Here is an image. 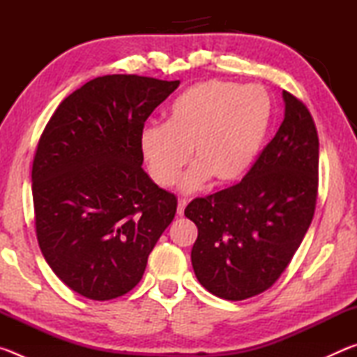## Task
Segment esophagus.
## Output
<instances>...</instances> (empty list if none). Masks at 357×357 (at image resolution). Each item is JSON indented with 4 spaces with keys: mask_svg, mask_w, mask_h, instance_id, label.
Listing matches in <instances>:
<instances>
[{
    "mask_svg": "<svg viewBox=\"0 0 357 357\" xmlns=\"http://www.w3.org/2000/svg\"><path fill=\"white\" fill-rule=\"evenodd\" d=\"M185 206H187V200L185 198H179L178 200V215H183L184 214V209H185Z\"/></svg>",
    "mask_w": 357,
    "mask_h": 357,
    "instance_id": "obj_1",
    "label": "esophagus"
}]
</instances>
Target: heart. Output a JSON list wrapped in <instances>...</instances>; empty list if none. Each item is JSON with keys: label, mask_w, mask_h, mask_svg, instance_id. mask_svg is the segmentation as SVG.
Listing matches in <instances>:
<instances>
[{"label": "heart", "mask_w": 357, "mask_h": 357, "mask_svg": "<svg viewBox=\"0 0 357 357\" xmlns=\"http://www.w3.org/2000/svg\"><path fill=\"white\" fill-rule=\"evenodd\" d=\"M271 121V100L259 86L208 80L173 100L165 124L140 132V151L149 176L170 187L190 159L181 190L193 192L214 178L229 184L244 176L261 149Z\"/></svg>", "instance_id": "obj_1"}]
</instances>
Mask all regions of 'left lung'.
<instances>
[{"instance_id":"left-lung-1","label":"left lung","mask_w":357,"mask_h":357,"mask_svg":"<svg viewBox=\"0 0 357 357\" xmlns=\"http://www.w3.org/2000/svg\"><path fill=\"white\" fill-rule=\"evenodd\" d=\"M282 96L285 118L243 181L195 198L184 211L198 228L193 271L217 298L243 301L273 287L315 214L317 128L299 99Z\"/></svg>"}]
</instances>
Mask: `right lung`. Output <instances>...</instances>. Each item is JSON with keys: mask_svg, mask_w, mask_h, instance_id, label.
Instances as JSON below:
<instances>
[{"mask_svg": "<svg viewBox=\"0 0 357 357\" xmlns=\"http://www.w3.org/2000/svg\"><path fill=\"white\" fill-rule=\"evenodd\" d=\"M140 75H104L68 96L33 160L36 236L59 280L93 301L129 293L176 214L178 200L143 170L144 121L174 89Z\"/></svg>", "mask_w": 357, "mask_h": 357, "instance_id": "add662e5", "label": "right lung"}]
</instances>
